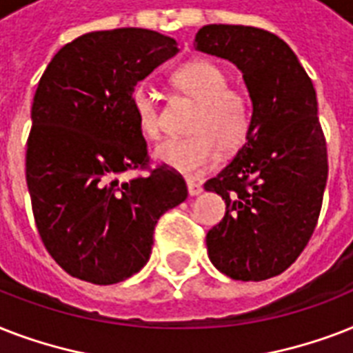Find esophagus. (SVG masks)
Instances as JSON below:
<instances>
[{
	"mask_svg": "<svg viewBox=\"0 0 353 353\" xmlns=\"http://www.w3.org/2000/svg\"><path fill=\"white\" fill-rule=\"evenodd\" d=\"M187 187H188V194H190V196H198V194H201V190H203L201 183L194 181V179H187Z\"/></svg>",
	"mask_w": 353,
	"mask_h": 353,
	"instance_id": "obj_1",
	"label": "esophagus"
}]
</instances>
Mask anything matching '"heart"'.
<instances>
[{
    "label": "heart",
    "mask_w": 353,
    "mask_h": 353,
    "mask_svg": "<svg viewBox=\"0 0 353 353\" xmlns=\"http://www.w3.org/2000/svg\"><path fill=\"white\" fill-rule=\"evenodd\" d=\"M174 90L198 102L187 137H174L155 148V159L170 170L198 176L209 170L221 152L232 154L245 144L252 130L254 110L245 91L229 85V74L212 60H190L172 73ZM132 112L144 139L161 135L159 104L148 85L133 88Z\"/></svg>",
    "instance_id": "heart-1"
}]
</instances>
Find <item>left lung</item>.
Wrapping results in <instances>:
<instances>
[{"label":"left lung","instance_id":"obj_1","mask_svg":"<svg viewBox=\"0 0 353 353\" xmlns=\"http://www.w3.org/2000/svg\"><path fill=\"white\" fill-rule=\"evenodd\" d=\"M194 46L240 69L254 110L245 144L205 183L225 199L207 251L227 276L260 282L295 262L321 214L328 154L315 88L291 47L269 30L205 25Z\"/></svg>","mask_w":353,"mask_h":353}]
</instances>
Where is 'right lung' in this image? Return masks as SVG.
I'll return each mask as SVG.
<instances>
[{"label":"right lung","mask_w":353,"mask_h":353,"mask_svg":"<svg viewBox=\"0 0 353 353\" xmlns=\"http://www.w3.org/2000/svg\"><path fill=\"white\" fill-rule=\"evenodd\" d=\"M176 52L155 30H95L65 43L38 82L25 177L41 241L74 279L108 285L141 271L157 220L187 199L165 165L120 181L150 163L130 95Z\"/></svg>","instance_id":"obj_1"}]
</instances>
